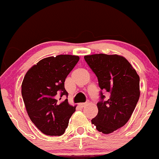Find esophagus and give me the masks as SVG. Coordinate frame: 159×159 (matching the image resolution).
<instances>
[{
	"label": "esophagus",
	"mask_w": 159,
	"mask_h": 159,
	"mask_svg": "<svg viewBox=\"0 0 159 159\" xmlns=\"http://www.w3.org/2000/svg\"><path fill=\"white\" fill-rule=\"evenodd\" d=\"M80 105V107H84L86 105H87V103H81Z\"/></svg>",
	"instance_id": "esophagus-1"
}]
</instances>
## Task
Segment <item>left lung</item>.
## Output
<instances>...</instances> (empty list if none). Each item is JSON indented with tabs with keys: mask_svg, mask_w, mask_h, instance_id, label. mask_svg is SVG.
Returning <instances> with one entry per match:
<instances>
[{
	"mask_svg": "<svg viewBox=\"0 0 159 159\" xmlns=\"http://www.w3.org/2000/svg\"><path fill=\"white\" fill-rule=\"evenodd\" d=\"M84 59L97 76L99 86L110 97L97 103L98 114L91 120L98 131L110 134L123 127L132 115L140 97V78L124 56L93 54Z\"/></svg>",
	"mask_w": 159,
	"mask_h": 159,
	"instance_id": "1",
	"label": "left lung"
}]
</instances>
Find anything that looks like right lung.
I'll list each match as a JSON object with an SVG mask.
<instances>
[{
  "instance_id": "add662e5",
  "label": "right lung",
  "mask_w": 159,
  "mask_h": 159,
  "mask_svg": "<svg viewBox=\"0 0 159 159\" xmlns=\"http://www.w3.org/2000/svg\"><path fill=\"white\" fill-rule=\"evenodd\" d=\"M80 60L78 56H50L31 66L21 84V95L27 113L36 128L50 136L64 134L69 120L76 111L68 100L64 86L66 78ZM61 98L58 99L59 95Z\"/></svg>"
}]
</instances>
